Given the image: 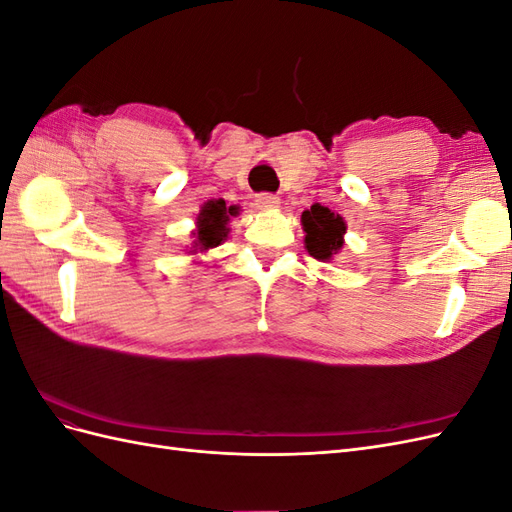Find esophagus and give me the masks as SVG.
Wrapping results in <instances>:
<instances>
[{
  "label": "esophagus",
  "mask_w": 512,
  "mask_h": 512,
  "mask_svg": "<svg viewBox=\"0 0 512 512\" xmlns=\"http://www.w3.org/2000/svg\"><path fill=\"white\" fill-rule=\"evenodd\" d=\"M277 205H280V198H277L275 194H271V192L256 194V207L258 209H275Z\"/></svg>",
  "instance_id": "1"
}]
</instances>
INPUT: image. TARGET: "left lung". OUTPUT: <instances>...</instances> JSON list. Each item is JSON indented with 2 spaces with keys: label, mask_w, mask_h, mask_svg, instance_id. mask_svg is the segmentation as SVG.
<instances>
[{
  "label": "left lung",
  "mask_w": 512,
  "mask_h": 512,
  "mask_svg": "<svg viewBox=\"0 0 512 512\" xmlns=\"http://www.w3.org/2000/svg\"><path fill=\"white\" fill-rule=\"evenodd\" d=\"M301 222L305 230V245L309 256H314L318 260H331L333 254L342 250L346 222L329 207L312 205V209L303 211Z\"/></svg>",
  "instance_id": "obj_1"
}]
</instances>
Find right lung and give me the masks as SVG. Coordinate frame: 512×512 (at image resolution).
<instances>
[{"mask_svg": "<svg viewBox=\"0 0 512 512\" xmlns=\"http://www.w3.org/2000/svg\"><path fill=\"white\" fill-rule=\"evenodd\" d=\"M237 213V207H226L224 200H209V203L203 207L198 215V230L196 235V245L200 250H209V247L220 245V241L226 237V222L230 215Z\"/></svg>", "mask_w": 512, "mask_h": 512, "instance_id": "1", "label": "right lung"}]
</instances>
